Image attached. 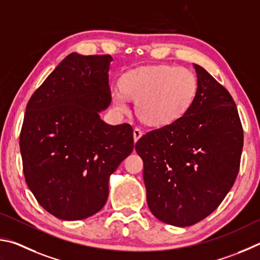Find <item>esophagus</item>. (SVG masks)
I'll return each mask as SVG.
<instances>
[{"instance_id":"obj_1","label":"esophagus","mask_w":260,"mask_h":260,"mask_svg":"<svg viewBox=\"0 0 260 260\" xmlns=\"http://www.w3.org/2000/svg\"><path fill=\"white\" fill-rule=\"evenodd\" d=\"M142 136H143V131L138 129V127H135V129H134V140H135V143H137L138 139L142 137Z\"/></svg>"}]
</instances>
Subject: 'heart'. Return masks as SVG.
Returning <instances> with one entry per match:
<instances>
[{"label":"heart","mask_w":260,"mask_h":260,"mask_svg":"<svg viewBox=\"0 0 260 260\" xmlns=\"http://www.w3.org/2000/svg\"><path fill=\"white\" fill-rule=\"evenodd\" d=\"M120 91L112 94L118 112H129L126 98L136 102V114L149 126L163 127L179 121L193 106L199 82L192 71L168 63L147 65L125 72Z\"/></svg>","instance_id":"obj_1"}]
</instances>
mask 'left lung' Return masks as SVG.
Segmentation results:
<instances>
[{"label":"left lung","instance_id":"8db88e82","mask_svg":"<svg viewBox=\"0 0 260 260\" xmlns=\"http://www.w3.org/2000/svg\"><path fill=\"white\" fill-rule=\"evenodd\" d=\"M199 90L179 121L144 135L136 151L144 162L149 210L158 220L190 226L216 210L239 174L243 129L233 98L194 63Z\"/></svg>","mask_w":260,"mask_h":260}]
</instances>
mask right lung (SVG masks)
I'll list each match as a JSON object with an SVG mask.
<instances>
[{
	"mask_svg": "<svg viewBox=\"0 0 260 260\" xmlns=\"http://www.w3.org/2000/svg\"><path fill=\"white\" fill-rule=\"evenodd\" d=\"M112 60L109 54H68L26 106L19 140L26 183L59 219L102 210L109 177L134 151L131 125L107 124L99 115L112 100Z\"/></svg>",
	"mask_w": 260,
	"mask_h": 260,
	"instance_id": "1",
	"label": "right lung"
}]
</instances>
